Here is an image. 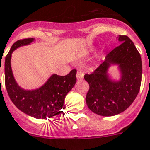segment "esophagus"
Masks as SVG:
<instances>
[{"instance_id": "1", "label": "esophagus", "mask_w": 150, "mask_h": 150, "mask_svg": "<svg viewBox=\"0 0 150 150\" xmlns=\"http://www.w3.org/2000/svg\"><path fill=\"white\" fill-rule=\"evenodd\" d=\"M76 78H77L78 81L84 78V74L82 73L81 71H80V70L77 71V73H76Z\"/></svg>"}]
</instances>
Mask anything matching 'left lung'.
Listing matches in <instances>:
<instances>
[{
	"label": "left lung",
	"instance_id": "obj_1",
	"mask_svg": "<svg viewBox=\"0 0 150 150\" xmlns=\"http://www.w3.org/2000/svg\"><path fill=\"white\" fill-rule=\"evenodd\" d=\"M119 46L106 55L105 60L84 80L89 84L86 103L94 113L102 116H113L127 109L140 90L142 74V58L134 42L127 35H119ZM111 64H117L121 73L119 81L109 78L107 71Z\"/></svg>",
	"mask_w": 150,
	"mask_h": 150
}]
</instances>
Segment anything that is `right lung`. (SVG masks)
<instances>
[{"label": "right lung", "instance_id": "obj_1", "mask_svg": "<svg viewBox=\"0 0 150 150\" xmlns=\"http://www.w3.org/2000/svg\"><path fill=\"white\" fill-rule=\"evenodd\" d=\"M34 40L33 38L23 39L12 45L5 57L4 82L8 94L18 109L35 119H47L62 112L61 109L64 105L66 94L76 84V70H71L66 76L53 74L42 87L37 89L25 90L20 88L12 74V54L16 48L30 44Z\"/></svg>", "mask_w": 150, "mask_h": 150}]
</instances>
